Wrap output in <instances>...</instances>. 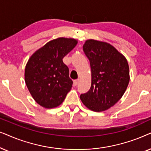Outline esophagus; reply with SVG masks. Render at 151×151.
Masks as SVG:
<instances>
[{
  "mask_svg": "<svg viewBox=\"0 0 151 151\" xmlns=\"http://www.w3.org/2000/svg\"><path fill=\"white\" fill-rule=\"evenodd\" d=\"M78 83H79V80H74V86H77Z\"/></svg>",
  "mask_w": 151,
  "mask_h": 151,
  "instance_id": "34e87169",
  "label": "esophagus"
}]
</instances>
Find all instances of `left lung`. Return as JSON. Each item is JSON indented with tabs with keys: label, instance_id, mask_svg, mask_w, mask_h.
Here are the masks:
<instances>
[{
	"label": "left lung",
	"instance_id": "1",
	"mask_svg": "<svg viewBox=\"0 0 151 151\" xmlns=\"http://www.w3.org/2000/svg\"><path fill=\"white\" fill-rule=\"evenodd\" d=\"M91 68V87L80 99L92 111L101 112L113 106L126 92L130 81L125 57L110 44L87 40L83 46Z\"/></svg>",
	"mask_w": 151,
	"mask_h": 151
}]
</instances>
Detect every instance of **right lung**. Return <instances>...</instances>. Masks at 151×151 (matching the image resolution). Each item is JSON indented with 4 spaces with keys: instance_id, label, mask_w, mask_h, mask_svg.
Wrapping results in <instances>:
<instances>
[{
    "instance_id": "obj_1",
    "label": "right lung",
    "mask_w": 151,
    "mask_h": 151,
    "mask_svg": "<svg viewBox=\"0 0 151 151\" xmlns=\"http://www.w3.org/2000/svg\"><path fill=\"white\" fill-rule=\"evenodd\" d=\"M74 39L58 38L36 51L28 60L25 81L33 99L45 108L63 103L72 86L69 69L63 59L77 45Z\"/></svg>"
}]
</instances>
